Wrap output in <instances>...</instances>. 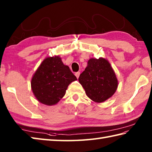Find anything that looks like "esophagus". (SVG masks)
<instances>
[{
	"mask_svg": "<svg viewBox=\"0 0 152 152\" xmlns=\"http://www.w3.org/2000/svg\"><path fill=\"white\" fill-rule=\"evenodd\" d=\"M80 74V72H76V73H75V76H76L77 78H79Z\"/></svg>",
	"mask_w": 152,
	"mask_h": 152,
	"instance_id": "obj_1",
	"label": "esophagus"
}]
</instances>
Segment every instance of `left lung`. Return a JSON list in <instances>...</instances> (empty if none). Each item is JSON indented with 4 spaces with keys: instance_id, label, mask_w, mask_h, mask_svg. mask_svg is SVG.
Returning a JSON list of instances; mask_svg holds the SVG:
<instances>
[{
    "instance_id": "obj_1",
    "label": "left lung",
    "mask_w": 152,
    "mask_h": 152,
    "mask_svg": "<svg viewBox=\"0 0 152 152\" xmlns=\"http://www.w3.org/2000/svg\"><path fill=\"white\" fill-rule=\"evenodd\" d=\"M78 80L88 97L98 103L112 97L118 85L114 70L103 58L88 60L87 67L80 75Z\"/></svg>"
}]
</instances>
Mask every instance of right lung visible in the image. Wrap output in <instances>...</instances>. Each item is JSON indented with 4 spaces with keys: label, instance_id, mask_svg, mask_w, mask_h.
Listing matches in <instances>:
<instances>
[{
    "label": "right lung",
    "instance_id": "obj_1",
    "mask_svg": "<svg viewBox=\"0 0 152 152\" xmlns=\"http://www.w3.org/2000/svg\"><path fill=\"white\" fill-rule=\"evenodd\" d=\"M76 77L58 56L43 60L33 75L31 88L36 98L43 104H56L65 95L68 85Z\"/></svg>",
    "mask_w": 152,
    "mask_h": 152
}]
</instances>
